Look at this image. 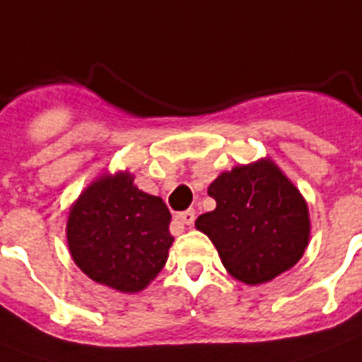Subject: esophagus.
I'll use <instances>...</instances> for the list:
<instances>
[{
	"label": "esophagus",
	"mask_w": 362,
	"mask_h": 362,
	"mask_svg": "<svg viewBox=\"0 0 362 362\" xmlns=\"http://www.w3.org/2000/svg\"><path fill=\"white\" fill-rule=\"evenodd\" d=\"M194 218H196L194 209L183 211V213H179L177 215V221L181 222V224H187V226H192V224H194Z\"/></svg>",
	"instance_id": "esophagus-1"
}]
</instances>
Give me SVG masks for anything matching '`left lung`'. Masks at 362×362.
I'll return each mask as SVG.
<instances>
[{"instance_id": "8db88e82", "label": "left lung", "mask_w": 362, "mask_h": 362, "mask_svg": "<svg viewBox=\"0 0 362 362\" xmlns=\"http://www.w3.org/2000/svg\"><path fill=\"white\" fill-rule=\"evenodd\" d=\"M215 211L196 218L222 265L248 286L263 284L303 258L310 237L305 198L273 160L222 172L209 185Z\"/></svg>"}]
</instances>
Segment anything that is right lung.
<instances>
[{
    "mask_svg": "<svg viewBox=\"0 0 362 362\" xmlns=\"http://www.w3.org/2000/svg\"><path fill=\"white\" fill-rule=\"evenodd\" d=\"M170 221L163 198L138 189L129 172L100 175L71 207L66 243L89 279L136 293L163 271L173 243Z\"/></svg>",
    "mask_w": 362,
    "mask_h": 362,
    "instance_id": "add662e5",
    "label": "right lung"
}]
</instances>
